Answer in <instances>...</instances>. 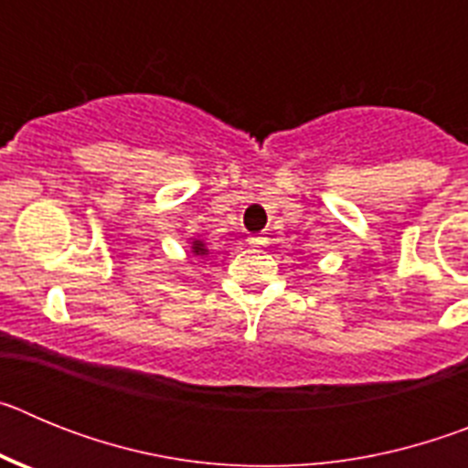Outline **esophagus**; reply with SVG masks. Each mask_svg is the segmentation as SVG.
I'll list each match as a JSON object with an SVG mask.
<instances>
[{"instance_id": "obj_1", "label": "esophagus", "mask_w": 468, "mask_h": 468, "mask_svg": "<svg viewBox=\"0 0 468 468\" xmlns=\"http://www.w3.org/2000/svg\"><path fill=\"white\" fill-rule=\"evenodd\" d=\"M248 243H250V248H264L267 246V237H248Z\"/></svg>"}]
</instances>
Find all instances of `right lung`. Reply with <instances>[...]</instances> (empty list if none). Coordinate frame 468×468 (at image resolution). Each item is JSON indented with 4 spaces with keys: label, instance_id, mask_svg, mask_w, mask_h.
I'll return each instance as SVG.
<instances>
[{
    "label": "right lung",
    "instance_id": "obj_1",
    "mask_svg": "<svg viewBox=\"0 0 468 468\" xmlns=\"http://www.w3.org/2000/svg\"><path fill=\"white\" fill-rule=\"evenodd\" d=\"M189 250V258H208V246L204 243V239H192L187 246Z\"/></svg>",
    "mask_w": 468,
    "mask_h": 468
}]
</instances>
